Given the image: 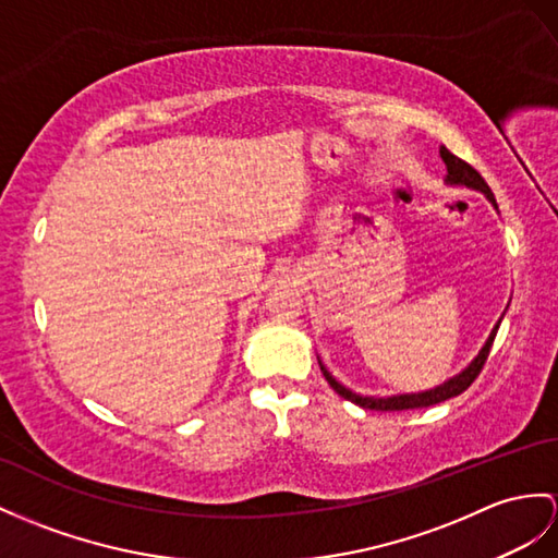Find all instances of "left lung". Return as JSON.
<instances>
[{
  "label": "left lung",
  "instance_id": "1",
  "mask_svg": "<svg viewBox=\"0 0 558 558\" xmlns=\"http://www.w3.org/2000/svg\"><path fill=\"white\" fill-rule=\"evenodd\" d=\"M440 158H442V162L447 166V177H445L447 184H459V186L475 189V192H483V194L487 196V201H490L493 206L497 208V203H495V196H493V192H490V186H487V182L483 180L478 170L471 168L466 160L457 158V156L450 151V148H445V146H440ZM499 324H501V319L495 324L493 333L487 336L485 345L481 348L478 355H475V360L466 366L464 372L452 376L450 381H445V384H440V386H436V388H430V390H424V392H407V396H390V398H366V396H357V392H352V390L345 388L343 384H338L336 378L329 374V369H326V366H324L322 362H319V366H322L324 378H326V381H329V386L338 392V396L350 400V402H355V404H360V407H364V410L402 412V410H416V407H430V404H438V402H445V400H450V398H457L459 392H464V390L475 381V378H478V374H481V369H483V364H485L487 355H490V348H493V343H495V336H497Z\"/></svg>",
  "mask_w": 558,
  "mask_h": 558
}]
</instances>
